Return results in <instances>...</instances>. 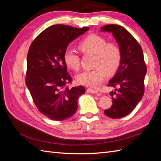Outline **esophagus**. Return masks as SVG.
I'll return each mask as SVG.
<instances>
[{
    "label": "esophagus",
    "mask_w": 161,
    "mask_h": 161,
    "mask_svg": "<svg viewBox=\"0 0 161 161\" xmlns=\"http://www.w3.org/2000/svg\"><path fill=\"white\" fill-rule=\"evenodd\" d=\"M87 92H89V93H92V94H96L97 93V91L92 89H88L86 90Z\"/></svg>",
    "instance_id": "obj_1"
}]
</instances>
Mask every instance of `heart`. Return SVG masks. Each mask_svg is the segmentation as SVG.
Masks as SVG:
<instances>
[{
    "mask_svg": "<svg viewBox=\"0 0 161 161\" xmlns=\"http://www.w3.org/2000/svg\"><path fill=\"white\" fill-rule=\"evenodd\" d=\"M79 50L85 54H94V69L84 70L76 77L79 83L93 87L103 82L106 73L114 75L118 70L122 58L120 46L114 42H108L103 37L97 34H91L82 40L78 45ZM66 64L74 70L80 68V58L77 52L66 49L64 53Z\"/></svg>",
    "mask_w": 161,
    "mask_h": 161,
    "instance_id": "b5f03b06",
    "label": "heart"
}]
</instances>
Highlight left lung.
<instances>
[{
    "mask_svg": "<svg viewBox=\"0 0 161 161\" xmlns=\"http://www.w3.org/2000/svg\"><path fill=\"white\" fill-rule=\"evenodd\" d=\"M101 31L112 33L122 52L120 66L108 85L117 87L109 93L113 105L104 111L109 118L119 119L130 114L142 99L147 69L142 47L124 27L111 24Z\"/></svg>",
    "mask_w": 161,
    "mask_h": 161,
    "instance_id": "8db88e82",
    "label": "left lung"
}]
</instances>
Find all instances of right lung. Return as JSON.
I'll return each instance as SVG.
<instances>
[{"label": "right lung", "mask_w": 161, "mask_h": 161, "mask_svg": "<svg viewBox=\"0 0 161 161\" xmlns=\"http://www.w3.org/2000/svg\"><path fill=\"white\" fill-rule=\"evenodd\" d=\"M89 29L52 25L39 34L29 49L25 83L38 110L52 120L72 117L79 97L85 92L81 85L68 86L72 80L63 56L69 43Z\"/></svg>", "instance_id": "right-lung-1"}]
</instances>
